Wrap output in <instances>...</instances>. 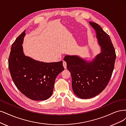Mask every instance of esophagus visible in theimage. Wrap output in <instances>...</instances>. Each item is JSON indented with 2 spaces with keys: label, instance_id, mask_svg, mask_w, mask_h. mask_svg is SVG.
<instances>
[{
  "label": "esophagus",
  "instance_id": "34e87169",
  "mask_svg": "<svg viewBox=\"0 0 126 126\" xmlns=\"http://www.w3.org/2000/svg\"><path fill=\"white\" fill-rule=\"evenodd\" d=\"M63 65L65 69H66V63L65 61H63Z\"/></svg>",
  "mask_w": 126,
  "mask_h": 126
}]
</instances>
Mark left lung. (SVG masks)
I'll use <instances>...</instances> for the list:
<instances>
[{
	"label": "left lung",
	"mask_w": 126,
	"mask_h": 126,
	"mask_svg": "<svg viewBox=\"0 0 126 126\" xmlns=\"http://www.w3.org/2000/svg\"><path fill=\"white\" fill-rule=\"evenodd\" d=\"M96 32L101 52L90 62L77 55L64 60L72 76L73 90L80 99H90L103 91L110 81L116 60L115 50L109 35L97 23L89 22Z\"/></svg>",
	"instance_id": "8db88e82"
}]
</instances>
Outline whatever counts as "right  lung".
<instances>
[{
  "label": "right lung",
  "mask_w": 126,
  "mask_h": 126,
  "mask_svg": "<svg viewBox=\"0 0 126 126\" xmlns=\"http://www.w3.org/2000/svg\"><path fill=\"white\" fill-rule=\"evenodd\" d=\"M25 30L11 46L9 69L16 86L28 98L46 100L53 94L55 78L64 70L63 62L46 63L25 55L22 44Z\"/></svg>",
  "instance_id": "1"
}]
</instances>
